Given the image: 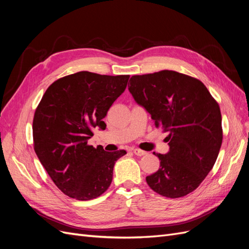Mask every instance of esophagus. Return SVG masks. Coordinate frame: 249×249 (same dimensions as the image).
Instances as JSON below:
<instances>
[{
	"label": "esophagus",
	"instance_id": "obj_1",
	"mask_svg": "<svg viewBox=\"0 0 249 249\" xmlns=\"http://www.w3.org/2000/svg\"><path fill=\"white\" fill-rule=\"evenodd\" d=\"M133 153L136 155V156H139V157L146 155V152H144V150H142V149H139V148H134L133 149Z\"/></svg>",
	"mask_w": 249,
	"mask_h": 249
}]
</instances>
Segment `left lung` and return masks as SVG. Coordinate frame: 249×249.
Returning a JSON list of instances; mask_svg holds the SVG:
<instances>
[{
  "instance_id": "left-lung-1",
  "label": "left lung",
  "mask_w": 249,
  "mask_h": 249,
  "mask_svg": "<svg viewBox=\"0 0 249 249\" xmlns=\"http://www.w3.org/2000/svg\"><path fill=\"white\" fill-rule=\"evenodd\" d=\"M130 92L168 133L169 152L155 154L160 168L146 177L158 194L178 198L191 193L213 168L222 143L221 112L199 80L173 71L133 76Z\"/></svg>"
}]
</instances>
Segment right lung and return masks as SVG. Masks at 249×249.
<instances>
[{"label":"right lung","instance_id":"1","mask_svg":"<svg viewBox=\"0 0 249 249\" xmlns=\"http://www.w3.org/2000/svg\"><path fill=\"white\" fill-rule=\"evenodd\" d=\"M129 74L79 71L60 78L44 92L33 118L34 150L55 185L78 200L99 197L111 185L115 162L125 150L88 144L93 130L122 94Z\"/></svg>","mask_w":249,"mask_h":249}]
</instances>
